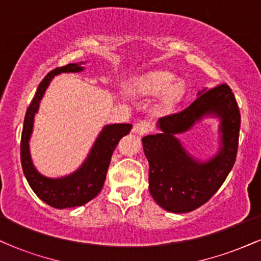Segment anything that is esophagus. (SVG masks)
Instances as JSON below:
<instances>
[{
	"label": "esophagus",
	"instance_id": "obj_1",
	"mask_svg": "<svg viewBox=\"0 0 261 261\" xmlns=\"http://www.w3.org/2000/svg\"><path fill=\"white\" fill-rule=\"evenodd\" d=\"M151 128H152L151 122L147 120H140L139 122H136V124L134 125L133 133L142 136V135H146L147 133H149V131H151Z\"/></svg>",
	"mask_w": 261,
	"mask_h": 261
}]
</instances>
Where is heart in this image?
<instances>
[{
  "instance_id": "1",
  "label": "heart",
  "mask_w": 261,
  "mask_h": 261,
  "mask_svg": "<svg viewBox=\"0 0 261 261\" xmlns=\"http://www.w3.org/2000/svg\"><path fill=\"white\" fill-rule=\"evenodd\" d=\"M135 94L141 97H157L161 94L158 112L169 113L178 106L185 95V83L175 80L172 72L166 70H155L137 77L131 83Z\"/></svg>"
}]
</instances>
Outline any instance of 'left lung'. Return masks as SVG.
<instances>
[{"label":"left lung","instance_id":"left-lung-1","mask_svg":"<svg viewBox=\"0 0 261 261\" xmlns=\"http://www.w3.org/2000/svg\"><path fill=\"white\" fill-rule=\"evenodd\" d=\"M206 117H217L219 149L207 160L191 155L176 135ZM161 133L142 139L149 164V193L162 208L174 214L190 212L207 202L221 188L236 162L241 113L227 85L203 88L187 109L157 121Z\"/></svg>","mask_w":261,"mask_h":261}]
</instances>
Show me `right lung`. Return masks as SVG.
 I'll list each match as a JSON object with an SVG mask.
<instances>
[{"instance_id":"add662e5","label":"right lung","mask_w":261,"mask_h":261,"mask_svg":"<svg viewBox=\"0 0 261 261\" xmlns=\"http://www.w3.org/2000/svg\"><path fill=\"white\" fill-rule=\"evenodd\" d=\"M85 64L86 62L83 61L79 64H68L55 68L46 74V77L39 85L35 97L33 98L25 113L20 140V162L27 181L39 199L51 207L60 210L85 205L100 193L106 181L108 167L114 149L121 137L130 133L133 127L131 124L106 125L95 139L86 160L71 174L60 178H49L38 172L32 160L29 141L34 128V118L35 114L39 112L40 101L54 77L60 73L82 72L85 70Z\"/></svg>"}]
</instances>
